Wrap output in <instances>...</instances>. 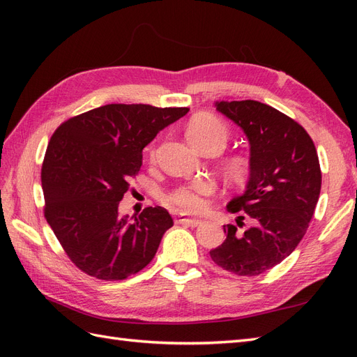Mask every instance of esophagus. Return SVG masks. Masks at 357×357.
Here are the masks:
<instances>
[{"label": "esophagus", "instance_id": "obj_1", "mask_svg": "<svg viewBox=\"0 0 357 357\" xmlns=\"http://www.w3.org/2000/svg\"><path fill=\"white\" fill-rule=\"evenodd\" d=\"M174 222L176 223H181V225H188V226H199L201 225V220H198V219H189V218H186V215H183V214H176L174 215Z\"/></svg>", "mask_w": 357, "mask_h": 357}]
</instances>
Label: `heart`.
<instances>
[{"label":"heart","instance_id":"obj_1","mask_svg":"<svg viewBox=\"0 0 357 357\" xmlns=\"http://www.w3.org/2000/svg\"><path fill=\"white\" fill-rule=\"evenodd\" d=\"M189 142L202 152L223 150L229 142V129L218 117L202 113L192 119L186 128ZM158 155L156 147L150 149V160H155ZM229 168L234 172L241 171V162L232 159ZM215 183L211 178H198L185 185H178L165 193L164 201L172 210L180 213H202L208 207V198L215 193Z\"/></svg>","mask_w":357,"mask_h":357}]
</instances>
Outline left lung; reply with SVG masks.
I'll use <instances>...</instances> for the list:
<instances>
[{
	"mask_svg": "<svg viewBox=\"0 0 357 357\" xmlns=\"http://www.w3.org/2000/svg\"><path fill=\"white\" fill-rule=\"evenodd\" d=\"M215 109L250 143V177L228 210L241 213L236 225L248 218L252 226L238 232L223 225L226 240L210 256L226 271L253 277L284 261L305 235L321 188L317 150L304 128L271 105L220 101Z\"/></svg>",
	"mask_w": 357,
	"mask_h": 357,
	"instance_id": "left-lung-1",
	"label": "left lung"
}]
</instances>
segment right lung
<instances>
[{
    "instance_id": "right-lung-1",
    "label": "right lung",
    "mask_w": 357,
    "mask_h": 357,
    "mask_svg": "<svg viewBox=\"0 0 357 357\" xmlns=\"http://www.w3.org/2000/svg\"><path fill=\"white\" fill-rule=\"evenodd\" d=\"M188 107L107 104L74 116L53 132L41 167L45 218L70 261L91 277L116 282L142 271L172 226L147 207L131 222L119 202L143 164V149Z\"/></svg>"
}]
</instances>
